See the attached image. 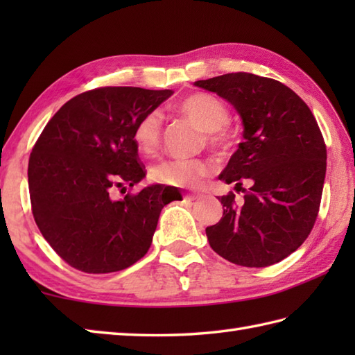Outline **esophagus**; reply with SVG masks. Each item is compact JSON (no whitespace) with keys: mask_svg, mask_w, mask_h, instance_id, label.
I'll use <instances>...</instances> for the list:
<instances>
[{"mask_svg":"<svg viewBox=\"0 0 355 355\" xmlns=\"http://www.w3.org/2000/svg\"><path fill=\"white\" fill-rule=\"evenodd\" d=\"M200 198H201V193H186L184 195V200H187V201H195Z\"/></svg>","mask_w":355,"mask_h":355,"instance_id":"1","label":"esophagus"}]
</instances>
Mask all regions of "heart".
I'll return each instance as SVG.
<instances>
[{"mask_svg": "<svg viewBox=\"0 0 355 355\" xmlns=\"http://www.w3.org/2000/svg\"><path fill=\"white\" fill-rule=\"evenodd\" d=\"M177 111L200 131L206 132L210 145L221 146L225 141L221 130L229 123L230 112L220 99L205 93L191 94L177 105ZM132 140L141 155L155 154L162 140L160 112L150 111L143 116L134 128ZM212 164L205 160H169L150 169V180L168 186L195 187L212 173Z\"/></svg>", "mask_w": 355, "mask_h": 355, "instance_id": "b5f03b06", "label": "heart"}]
</instances>
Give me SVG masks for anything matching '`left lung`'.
<instances>
[{"instance_id":"8db88e82","label":"left lung","mask_w":355,"mask_h":355,"mask_svg":"<svg viewBox=\"0 0 355 355\" xmlns=\"http://www.w3.org/2000/svg\"><path fill=\"white\" fill-rule=\"evenodd\" d=\"M193 85L227 101L244 126V140L218 177L244 200L236 202L232 192L218 198L224 212L206 229L209 244L236 266H273L302 245L318 218L327 173L319 125L308 105L275 79L229 73Z\"/></svg>"}]
</instances>
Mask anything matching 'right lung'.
<instances>
[{"label": "right lung", "instance_id": "1", "mask_svg": "<svg viewBox=\"0 0 355 355\" xmlns=\"http://www.w3.org/2000/svg\"><path fill=\"white\" fill-rule=\"evenodd\" d=\"M171 89L105 87L67 102L30 154L28 189L42 236L85 273H111L141 259L171 191L153 184L123 198L117 189L145 178L132 132Z\"/></svg>", "mask_w": 355, "mask_h": 355}]
</instances>
